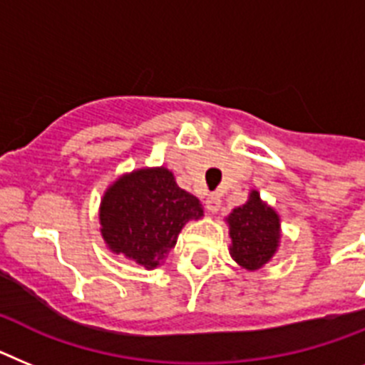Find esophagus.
<instances>
[{
  "instance_id": "34e87169",
  "label": "esophagus",
  "mask_w": 365,
  "mask_h": 365,
  "mask_svg": "<svg viewBox=\"0 0 365 365\" xmlns=\"http://www.w3.org/2000/svg\"><path fill=\"white\" fill-rule=\"evenodd\" d=\"M220 196L217 195V192H211V195H207V198H205V207H207L209 213H217L218 209H220Z\"/></svg>"
}]
</instances>
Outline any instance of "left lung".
Returning a JSON list of instances; mask_svg holds the SVG:
<instances>
[{"mask_svg":"<svg viewBox=\"0 0 365 365\" xmlns=\"http://www.w3.org/2000/svg\"><path fill=\"white\" fill-rule=\"evenodd\" d=\"M231 237V257L248 270H257L270 261L279 242V217L262 204L257 191L250 200L233 209L227 217Z\"/></svg>","mask_w":365,"mask_h":365,"instance_id":"left-lung-1","label":"left lung"}]
</instances>
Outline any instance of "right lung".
Segmentation results:
<instances>
[{
    "instance_id": "obj_1",
    "label": "right lung",
    "mask_w": 365,
    "mask_h": 365,
    "mask_svg": "<svg viewBox=\"0 0 365 365\" xmlns=\"http://www.w3.org/2000/svg\"><path fill=\"white\" fill-rule=\"evenodd\" d=\"M204 215L200 200L176 185L167 169L123 176L101 204L103 237L110 250L154 268L174 248L187 220Z\"/></svg>"
}]
</instances>
